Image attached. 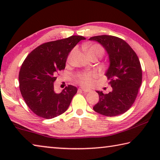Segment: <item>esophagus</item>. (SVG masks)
I'll list each match as a JSON object with an SVG mask.
<instances>
[{
  "label": "esophagus",
  "mask_w": 160,
  "mask_h": 160,
  "mask_svg": "<svg viewBox=\"0 0 160 160\" xmlns=\"http://www.w3.org/2000/svg\"><path fill=\"white\" fill-rule=\"evenodd\" d=\"M81 90H82L83 92H91V90H90V89H85V88H81L80 89Z\"/></svg>",
  "instance_id": "1"
}]
</instances>
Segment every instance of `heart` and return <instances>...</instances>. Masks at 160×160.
Returning a JSON list of instances; mask_svg holds the SVG:
<instances>
[{
	"label": "heart",
	"mask_w": 160,
	"mask_h": 160,
	"mask_svg": "<svg viewBox=\"0 0 160 160\" xmlns=\"http://www.w3.org/2000/svg\"><path fill=\"white\" fill-rule=\"evenodd\" d=\"M87 53L90 58H99L104 55V49L101 45L98 44H91L87 49ZM72 55V51L69 53L67 60L69 61ZM97 77L95 72L90 71L82 72L76 77V82L84 87H89L92 85L94 79Z\"/></svg>",
	"instance_id": "heart-1"
}]
</instances>
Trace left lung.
I'll return each mask as SVG.
<instances>
[{
    "label": "left lung",
    "instance_id": "left-lung-1",
    "mask_svg": "<svg viewBox=\"0 0 160 160\" xmlns=\"http://www.w3.org/2000/svg\"><path fill=\"white\" fill-rule=\"evenodd\" d=\"M90 40L100 43L107 51L110 66L106 76L112 91H97L99 99L93 109L106 116L121 115L133 104L142 83V72L139 58L123 39L111 35H99Z\"/></svg>",
    "mask_w": 160,
    "mask_h": 160
}]
</instances>
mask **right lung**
<instances>
[{"mask_svg":"<svg viewBox=\"0 0 160 160\" xmlns=\"http://www.w3.org/2000/svg\"><path fill=\"white\" fill-rule=\"evenodd\" d=\"M82 39L85 38L73 35L44 43L34 48L22 64L19 72L21 94L39 117L50 119L63 113L77 93L76 87L70 85L56 93L53 82L58 72L65 69L70 51Z\"/></svg>","mask_w":160,"mask_h":160,"instance_id":"1","label":"right lung"}]
</instances>
